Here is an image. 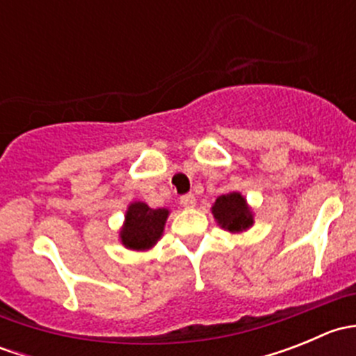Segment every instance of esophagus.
I'll use <instances>...</instances> for the list:
<instances>
[{
  "label": "esophagus",
  "mask_w": 356,
  "mask_h": 356,
  "mask_svg": "<svg viewBox=\"0 0 356 356\" xmlns=\"http://www.w3.org/2000/svg\"><path fill=\"white\" fill-rule=\"evenodd\" d=\"M181 204L184 208H193L196 204V198L195 195H191V193H188V195L181 196Z\"/></svg>",
  "instance_id": "esophagus-1"
}]
</instances>
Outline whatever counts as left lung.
<instances>
[{
	"label": "left lung",
	"instance_id": "1",
	"mask_svg": "<svg viewBox=\"0 0 356 356\" xmlns=\"http://www.w3.org/2000/svg\"><path fill=\"white\" fill-rule=\"evenodd\" d=\"M211 213L222 229H227L231 232L246 231L253 225V215L248 208L246 200L239 193L218 196L211 207Z\"/></svg>",
	"mask_w": 356,
	"mask_h": 356
}]
</instances>
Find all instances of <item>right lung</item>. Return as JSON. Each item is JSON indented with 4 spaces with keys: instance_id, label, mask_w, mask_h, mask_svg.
<instances>
[{
    "instance_id": "right-lung-1",
    "label": "right lung",
    "mask_w": 356,
    "mask_h": 356,
    "mask_svg": "<svg viewBox=\"0 0 356 356\" xmlns=\"http://www.w3.org/2000/svg\"><path fill=\"white\" fill-rule=\"evenodd\" d=\"M167 217V208L153 210L141 201L131 203L125 213V224L120 231L122 245L129 250H149L161 238Z\"/></svg>"
}]
</instances>
